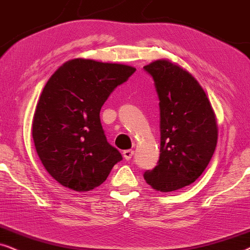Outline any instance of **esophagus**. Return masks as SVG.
I'll list each match as a JSON object with an SVG mask.
<instances>
[{"label":"esophagus","instance_id":"obj_1","mask_svg":"<svg viewBox=\"0 0 250 250\" xmlns=\"http://www.w3.org/2000/svg\"><path fill=\"white\" fill-rule=\"evenodd\" d=\"M123 156H125V160H130L132 158V155L135 154V151L134 149H125V151H123Z\"/></svg>","mask_w":250,"mask_h":250}]
</instances>
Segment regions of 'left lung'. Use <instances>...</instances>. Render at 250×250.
Returning a JSON list of instances; mask_svg holds the SVG:
<instances>
[{
    "label": "left lung",
    "instance_id": "8db88e82",
    "mask_svg": "<svg viewBox=\"0 0 250 250\" xmlns=\"http://www.w3.org/2000/svg\"><path fill=\"white\" fill-rule=\"evenodd\" d=\"M160 99V159L144 174L152 188L172 192L200 177L217 145L218 127L208 96L188 69L169 59L144 66Z\"/></svg>",
    "mask_w": 250,
    "mask_h": 250
}]
</instances>
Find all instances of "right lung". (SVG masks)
I'll return each mask as SVG.
<instances>
[{"label":"right lung","instance_id":"obj_1","mask_svg":"<svg viewBox=\"0 0 250 250\" xmlns=\"http://www.w3.org/2000/svg\"><path fill=\"white\" fill-rule=\"evenodd\" d=\"M135 67L74 58L50 76L32 122V137L45 170L76 192L103 184L122 155L109 145L99 113Z\"/></svg>","mask_w":250,"mask_h":250}]
</instances>
